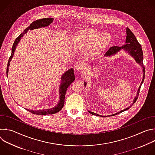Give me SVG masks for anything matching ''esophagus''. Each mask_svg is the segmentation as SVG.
Returning a JSON list of instances; mask_svg holds the SVG:
<instances>
[{"label": "esophagus", "instance_id": "34e87169", "mask_svg": "<svg viewBox=\"0 0 155 155\" xmlns=\"http://www.w3.org/2000/svg\"><path fill=\"white\" fill-rule=\"evenodd\" d=\"M77 71H82L83 70V65L81 64L80 63H78L76 65V67H75Z\"/></svg>", "mask_w": 155, "mask_h": 155}]
</instances>
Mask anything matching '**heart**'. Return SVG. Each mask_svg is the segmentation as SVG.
<instances>
[{"label": "heart", "instance_id": "obj_1", "mask_svg": "<svg viewBox=\"0 0 155 155\" xmlns=\"http://www.w3.org/2000/svg\"><path fill=\"white\" fill-rule=\"evenodd\" d=\"M111 41V36L107 32H102L94 29H84L77 32L75 43L80 48L90 49L94 55L103 53Z\"/></svg>", "mask_w": 155, "mask_h": 155}]
</instances>
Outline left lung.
I'll use <instances>...</instances> for the list:
<instances>
[{"instance_id": "8db88e82", "label": "left lung", "mask_w": 155, "mask_h": 155, "mask_svg": "<svg viewBox=\"0 0 155 155\" xmlns=\"http://www.w3.org/2000/svg\"><path fill=\"white\" fill-rule=\"evenodd\" d=\"M126 35H126V41H125L126 44H125V45H123L122 47L115 46V47H111L104 54V56L107 57V56H113V55L115 54L116 53H117L118 51H120L121 50L123 49L124 51H127L128 53V54H129L131 56L133 57L134 59L136 60V61L140 65L142 66V68L143 69V79H142V81L140 83L139 88L138 89L137 95H136V97L134 98L133 102H132V105H133L136 102V101L138 98L139 91H140V87H141V85L142 84V83L143 82V80H144V78H145V68H144L143 64V51H142V47L140 45V44L138 42L136 36L134 35V34L132 32V31L128 28H126ZM86 83L84 82V86H86ZM130 107H129L127 108H126L124 110H121V111H120L118 113H116L115 114L111 115H109V116H106V117L116 115L117 114H119L125 111V110H128ZM88 112H89L91 114H92L93 115H96V116H99V117H104V116L99 115H98L96 113H94V112H90V111H88ZM104 117H105V116H104Z\"/></svg>"}]
</instances>
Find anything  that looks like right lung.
I'll return each instance as SVG.
<instances>
[{"label": "right lung", "instance_id": "add662e5", "mask_svg": "<svg viewBox=\"0 0 155 155\" xmlns=\"http://www.w3.org/2000/svg\"><path fill=\"white\" fill-rule=\"evenodd\" d=\"M53 18H43L40 19H37L36 21H34V22L29 25L25 31L21 33V34L15 39V42L12 46V54L8 59V64H7V75H8V67L10 65V62L14 55L15 51L16 50V47L18 45V43L21 40V37L28 32V30H33L35 29L41 28L43 27H47L51 23H53ZM75 80V75L74 72V69L71 68V69L66 71L61 77V84H60L59 87V102L58 103L57 105L55 106L53 108H49V109H45V110H28L29 112L35 115H53L54 114L58 113L60 110L63 108V106L64 105V99H65V96L66 93V91H67L68 87L70 86V84Z\"/></svg>", "mask_w": 155, "mask_h": 155}]
</instances>
